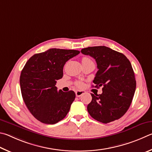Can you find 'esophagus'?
Instances as JSON below:
<instances>
[{"label": "esophagus", "mask_w": 152, "mask_h": 152, "mask_svg": "<svg viewBox=\"0 0 152 152\" xmlns=\"http://www.w3.org/2000/svg\"><path fill=\"white\" fill-rule=\"evenodd\" d=\"M85 94L84 91H75V94L77 97H81L82 95H83Z\"/></svg>", "instance_id": "esophagus-1"}]
</instances>
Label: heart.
Returning a JSON list of instances; mask_svg holds the SVG:
<instances>
[{
	"label": "heart",
	"mask_w": 152,
	"mask_h": 152,
	"mask_svg": "<svg viewBox=\"0 0 152 152\" xmlns=\"http://www.w3.org/2000/svg\"><path fill=\"white\" fill-rule=\"evenodd\" d=\"M88 60H90V59H89V58H87V57H83V58H82V61H88ZM77 86H79V87L83 86V83H82V82H78V83H77Z\"/></svg>",
	"instance_id": "b5f03b06"
}]
</instances>
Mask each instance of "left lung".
I'll use <instances>...</instances> for the list:
<instances>
[{"label": "left lung", "mask_w": 152, "mask_h": 152, "mask_svg": "<svg viewBox=\"0 0 152 152\" xmlns=\"http://www.w3.org/2000/svg\"><path fill=\"white\" fill-rule=\"evenodd\" d=\"M81 52L96 61L98 71L93 82L95 87H103L102 94H91L92 100L87 105L89 115L103 124L121 118L131 105L136 87L130 61L105 46L84 48Z\"/></svg>", "instance_id": "left-lung-1"}]
</instances>
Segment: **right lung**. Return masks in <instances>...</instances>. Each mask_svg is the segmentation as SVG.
Wrapping results in <instances>:
<instances>
[{"label":"right lung","instance_id":"1","mask_svg":"<svg viewBox=\"0 0 152 152\" xmlns=\"http://www.w3.org/2000/svg\"><path fill=\"white\" fill-rule=\"evenodd\" d=\"M79 53L50 49L32 56L26 63L20 76L21 94L28 110L37 120L55 124L67 115L75 94L73 91H57L55 85L63 77L65 63Z\"/></svg>","mask_w":152,"mask_h":152}]
</instances>
